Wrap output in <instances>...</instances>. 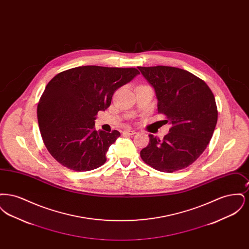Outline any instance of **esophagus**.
I'll use <instances>...</instances> for the list:
<instances>
[{
    "mask_svg": "<svg viewBox=\"0 0 249 249\" xmlns=\"http://www.w3.org/2000/svg\"><path fill=\"white\" fill-rule=\"evenodd\" d=\"M123 133H126V134H129V135H134L136 133V130L128 129V130H123Z\"/></svg>",
    "mask_w": 249,
    "mask_h": 249,
    "instance_id": "esophagus-1",
    "label": "esophagus"
}]
</instances>
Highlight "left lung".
Wrapping results in <instances>:
<instances>
[{
	"label": "left lung",
	"instance_id": "obj_1",
	"mask_svg": "<svg viewBox=\"0 0 249 249\" xmlns=\"http://www.w3.org/2000/svg\"><path fill=\"white\" fill-rule=\"evenodd\" d=\"M154 88L158 113L172 127L162 141L149 134L142 160L158 171L174 173L192 164L205 150L217 122L212 90L190 71L171 66L138 67Z\"/></svg>",
	"mask_w": 249,
	"mask_h": 249
}]
</instances>
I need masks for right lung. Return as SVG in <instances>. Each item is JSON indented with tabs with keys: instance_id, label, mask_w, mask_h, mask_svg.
Here are the masks:
<instances>
[{
	"instance_id": "obj_1",
	"label": "right lung",
	"mask_w": 249,
	"mask_h": 249,
	"mask_svg": "<svg viewBox=\"0 0 249 249\" xmlns=\"http://www.w3.org/2000/svg\"><path fill=\"white\" fill-rule=\"evenodd\" d=\"M140 72L136 68L79 66L61 71L48 82L37 107L42 139L61 165L76 172L94 170L119 130H95L99 111L111 105L114 92Z\"/></svg>"
}]
</instances>
